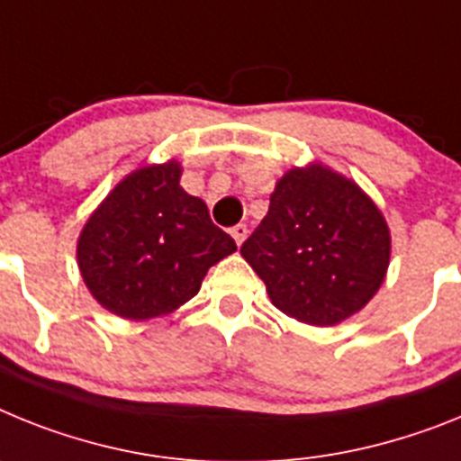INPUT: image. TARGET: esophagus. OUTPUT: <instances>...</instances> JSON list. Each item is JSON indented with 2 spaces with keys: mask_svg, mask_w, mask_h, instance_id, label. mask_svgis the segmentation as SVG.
I'll list each match as a JSON object with an SVG mask.
<instances>
[{
  "mask_svg": "<svg viewBox=\"0 0 461 461\" xmlns=\"http://www.w3.org/2000/svg\"><path fill=\"white\" fill-rule=\"evenodd\" d=\"M246 236H248V227L246 225L231 227V239L236 241V246H241V243L246 241Z\"/></svg>",
  "mask_w": 461,
  "mask_h": 461,
  "instance_id": "esophagus-1",
  "label": "esophagus"
}]
</instances>
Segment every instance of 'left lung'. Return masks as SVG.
Here are the masks:
<instances>
[{"mask_svg":"<svg viewBox=\"0 0 461 461\" xmlns=\"http://www.w3.org/2000/svg\"><path fill=\"white\" fill-rule=\"evenodd\" d=\"M390 230L369 194L322 164L287 171L269 213L241 246L290 318L331 327L374 299L390 267Z\"/></svg>","mask_w":461,"mask_h":461,"instance_id":"8db88e82","label":"left lung"}]
</instances>
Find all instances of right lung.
I'll use <instances>...</instances> for the list:
<instances>
[{
	"instance_id": "add662e5",
	"label": "right lung",
	"mask_w": 461,
	"mask_h": 461,
	"mask_svg": "<svg viewBox=\"0 0 461 461\" xmlns=\"http://www.w3.org/2000/svg\"><path fill=\"white\" fill-rule=\"evenodd\" d=\"M181 171L176 159L131 171L78 236L87 290L120 318L174 313L197 294L206 271L236 250L206 203L183 190Z\"/></svg>"
}]
</instances>
